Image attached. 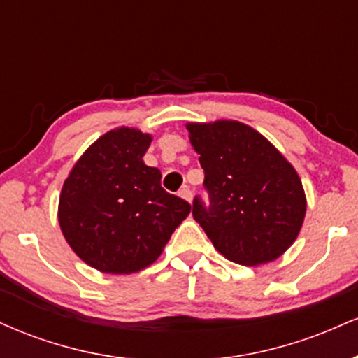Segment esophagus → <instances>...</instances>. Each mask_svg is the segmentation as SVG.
Wrapping results in <instances>:
<instances>
[{"label":"esophagus","mask_w":358,"mask_h":358,"mask_svg":"<svg viewBox=\"0 0 358 358\" xmlns=\"http://www.w3.org/2000/svg\"><path fill=\"white\" fill-rule=\"evenodd\" d=\"M180 196H182L183 200H187V202H192V199H193V193H192V190L188 187H183L182 190H180Z\"/></svg>","instance_id":"obj_1"}]
</instances>
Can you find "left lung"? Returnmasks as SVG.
I'll use <instances>...</instances> for the list:
<instances>
[{
    "instance_id": "left-lung-1",
    "label": "left lung",
    "mask_w": 358,
    "mask_h": 358,
    "mask_svg": "<svg viewBox=\"0 0 358 358\" xmlns=\"http://www.w3.org/2000/svg\"><path fill=\"white\" fill-rule=\"evenodd\" d=\"M200 155L208 203L193 199V219L229 261L259 266L296 241L306 213L293 165L256 129L239 121L187 124Z\"/></svg>"
}]
</instances>
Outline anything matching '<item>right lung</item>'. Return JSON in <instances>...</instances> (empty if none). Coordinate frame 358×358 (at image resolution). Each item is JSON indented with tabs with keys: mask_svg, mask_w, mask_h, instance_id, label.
Instances as JSON below:
<instances>
[{
	"mask_svg": "<svg viewBox=\"0 0 358 358\" xmlns=\"http://www.w3.org/2000/svg\"><path fill=\"white\" fill-rule=\"evenodd\" d=\"M150 134L109 131L87 148L64 182L59 224L82 261L109 274L153 264L192 205L162 187V171L143 162Z\"/></svg>",
	"mask_w": 358,
	"mask_h": 358,
	"instance_id": "add662e5",
	"label": "right lung"
}]
</instances>
